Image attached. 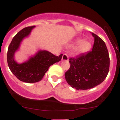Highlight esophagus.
Instances as JSON below:
<instances>
[{"instance_id": "obj_1", "label": "esophagus", "mask_w": 120, "mask_h": 120, "mask_svg": "<svg viewBox=\"0 0 120 120\" xmlns=\"http://www.w3.org/2000/svg\"><path fill=\"white\" fill-rule=\"evenodd\" d=\"M68 56L67 53H64L62 57V61H68Z\"/></svg>"}]
</instances>
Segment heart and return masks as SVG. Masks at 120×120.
I'll list each match as a JSON object with an SVG mask.
<instances>
[{"label":"heart","instance_id":"heart-1","mask_svg":"<svg viewBox=\"0 0 120 120\" xmlns=\"http://www.w3.org/2000/svg\"><path fill=\"white\" fill-rule=\"evenodd\" d=\"M75 48V52L76 54H82L87 52L91 48L92 45L91 42L89 41L83 40L81 38H77L75 39L71 44V46L74 47L77 46Z\"/></svg>","mask_w":120,"mask_h":120}]
</instances>
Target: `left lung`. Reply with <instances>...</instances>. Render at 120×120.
I'll list each match as a JSON object with an SVG mask.
<instances>
[{
  "mask_svg": "<svg viewBox=\"0 0 120 120\" xmlns=\"http://www.w3.org/2000/svg\"><path fill=\"white\" fill-rule=\"evenodd\" d=\"M92 51L76 58H70L71 67L65 73L66 81L76 90H87L104 81L109 69V56L105 42L92 33Z\"/></svg>",
  "mask_w": 120,
  "mask_h": 120,
  "instance_id": "1",
  "label": "left lung"
}]
</instances>
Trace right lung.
<instances>
[{"instance_id": "1", "label": "right lung", "mask_w": 120, "mask_h": 120, "mask_svg": "<svg viewBox=\"0 0 120 120\" xmlns=\"http://www.w3.org/2000/svg\"><path fill=\"white\" fill-rule=\"evenodd\" d=\"M35 26L20 30L8 47L7 63L11 71L19 80L26 83H35L42 79L49 67L61 60L63 54L55 56L46 50H39L28 60L19 64L15 60V53L20 48L22 40L30 35Z\"/></svg>"}]
</instances>
